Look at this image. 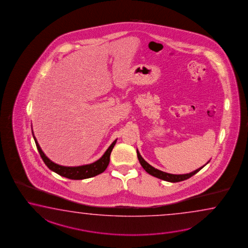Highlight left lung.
Segmentation results:
<instances>
[{
	"instance_id": "obj_1",
	"label": "left lung",
	"mask_w": 248,
	"mask_h": 248,
	"mask_svg": "<svg viewBox=\"0 0 248 248\" xmlns=\"http://www.w3.org/2000/svg\"><path fill=\"white\" fill-rule=\"evenodd\" d=\"M137 155H138V159H139V161H140V163L141 164L142 167H143V169H144L148 174H150L152 176L157 177V178L162 179V180H164V181L171 183L180 182V181H184V180H186V179L190 178V177H192L193 175H195L197 172L200 171L206 164H207V163L209 162V161H208L204 166L199 168L196 170L191 172V173L182 174V175H175V174H170V173H166V172L159 170H157L155 168L151 166L149 163H147V162L142 158L140 154V152L138 151V149H137Z\"/></svg>"
}]
</instances>
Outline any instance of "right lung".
Returning <instances> with one entry per match:
<instances>
[{"label":"right lung","mask_w":248,"mask_h":248,"mask_svg":"<svg viewBox=\"0 0 248 248\" xmlns=\"http://www.w3.org/2000/svg\"><path fill=\"white\" fill-rule=\"evenodd\" d=\"M33 135V132H32ZM33 139L35 141L36 147L38 151L41 155V157L43 160L47 168L51 170L52 171L56 172L58 175L62 177H67L70 179H74V180H80V179H86L89 177H95L97 175L101 174L106 170L108 163H109V157L111 154L112 149L114 146L116 145V140L113 141L109 147L107 149V151L104 153V155L96 161L90 164L86 165H82V166H78V167H66V166H62L58 165L55 162L50 161L47 157L46 156L45 154L41 150V147L39 143L37 141L35 137L33 135Z\"/></svg>","instance_id":"1"}]
</instances>
